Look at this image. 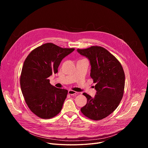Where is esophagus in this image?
Masks as SVG:
<instances>
[{
  "instance_id": "1",
  "label": "esophagus",
  "mask_w": 148,
  "mask_h": 148,
  "mask_svg": "<svg viewBox=\"0 0 148 148\" xmlns=\"http://www.w3.org/2000/svg\"><path fill=\"white\" fill-rule=\"evenodd\" d=\"M78 92L75 91H73V90H70L69 91V95H77Z\"/></svg>"
}]
</instances>
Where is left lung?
<instances>
[{"label": "left lung", "mask_w": 148, "mask_h": 148, "mask_svg": "<svg viewBox=\"0 0 148 148\" xmlns=\"http://www.w3.org/2000/svg\"><path fill=\"white\" fill-rule=\"evenodd\" d=\"M77 51L90 60V76L96 83L95 89L97 90L94 98L83 93L87 98V103L81 108V111L90 119H102L116 110L123 97V69L118 60L102 47L93 46L85 49H78Z\"/></svg>", "instance_id": "left-lung-1"}]
</instances>
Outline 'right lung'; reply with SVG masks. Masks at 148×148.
I'll use <instances>...</instances> for the list:
<instances>
[{"instance_id": "1", "label": "right lung", "mask_w": 148, "mask_h": 148, "mask_svg": "<svg viewBox=\"0 0 148 148\" xmlns=\"http://www.w3.org/2000/svg\"><path fill=\"white\" fill-rule=\"evenodd\" d=\"M74 50L47 43L33 50L26 57L20 87L28 107L38 117L50 119L60 112L68 91L53 86L49 77L58 72L61 60Z\"/></svg>"}]
</instances>
